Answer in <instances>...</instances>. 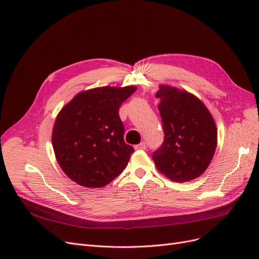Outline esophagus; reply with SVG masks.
Wrapping results in <instances>:
<instances>
[{"mask_svg":"<svg viewBox=\"0 0 259 259\" xmlns=\"http://www.w3.org/2000/svg\"><path fill=\"white\" fill-rule=\"evenodd\" d=\"M146 148H147L146 143H140L139 145H136V146H135V149H136V150H145Z\"/></svg>","mask_w":259,"mask_h":259,"instance_id":"1","label":"esophagus"}]
</instances>
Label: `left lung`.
I'll list each match as a JSON object with an SVG mask.
<instances>
[{"mask_svg": "<svg viewBox=\"0 0 259 259\" xmlns=\"http://www.w3.org/2000/svg\"><path fill=\"white\" fill-rule=\"evenodd\" d=\"M155 97L164 131V142L154 151L156 168L173 182L186 183L202 175L217 146L215 121L205 105L191 93L160 85Z\"/></svg>", "mask_w": 259, "mask_h": 259, "instance_id": "obj_1", "label": "left lung"}]
</instances>
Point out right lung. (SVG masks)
I'll use <instances>...</instances> for the list:
<instances>
[{
    "label": "right lung",
    "instance_id": "right-lung-1",
    "mask_svg": "<svg viewBox=\"0 0 259 259\" xmlns=\"http://www.w3.org/2000/svg\"><path fill=\"white\" fill-rule=\"evenodd\" d=\"M136 86H103L77 94L58 113L52 143L64 173L77 185L101 188L126 167L134 148L124 142L119 109Z\"/></svg>",
    "mask_w": 259,
    "mask_h": 259
}]
</instances>
